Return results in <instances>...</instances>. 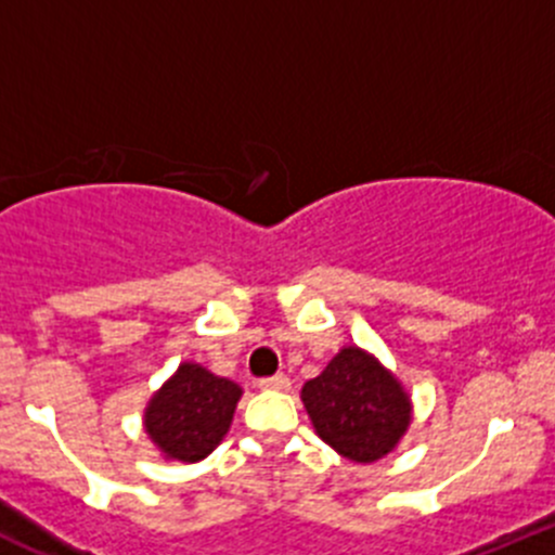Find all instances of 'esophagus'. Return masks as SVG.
Here are the masks:
<instances>
[{"instance_id": "34e87169", "label": "esophagus", "mask_w": 555, "mask_h": 555, "mask_svg": "<svg viewBox=\"0 0 555 555\" xmlns=\"http://www.w3.org/2000/svg\"><path fill=\"white\" fill-rule=\"evenodd\" d=\"M260 387L262 390H289V379L284 374H276V376H268V379H260Z\"/></svg>"}]
</instances>
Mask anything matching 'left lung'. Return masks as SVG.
Instances as JSON below:
<instances>
[{"instance_id": "left-lung-1", "label": "left lung", "mask_w": 555, "mask_h": 555, "mask_svg": "<svg viewBox=\"0 0 555 555\" xmlns=\"http://www.w3.org/2000/svg\"><path fill=\"white\" fill-rule=\"evenodd\" d=\"M317 437L354 464H376L409 431L412 398L396 374L369 349H338L320 376L300 390Z\"/></svg>"}]
</instances>
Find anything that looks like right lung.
Wrapping results in <instances>:
<instances>
[{"label":"right lung","instance_id":"right-lung-1","mask_svg":"<svg viewBox=\"0 0 555 555\" xmlns=\"http://www.w3.org/2000/svg\"><path fill=\"white\" fill-rule=\"evenodd\" d=\"M241 396L244 390L233 379L184 360L149 398L143 428L165 461L197 464L228 437Z\"/></svg>","mask_w":555,"mask_h":555}]
</instances>
